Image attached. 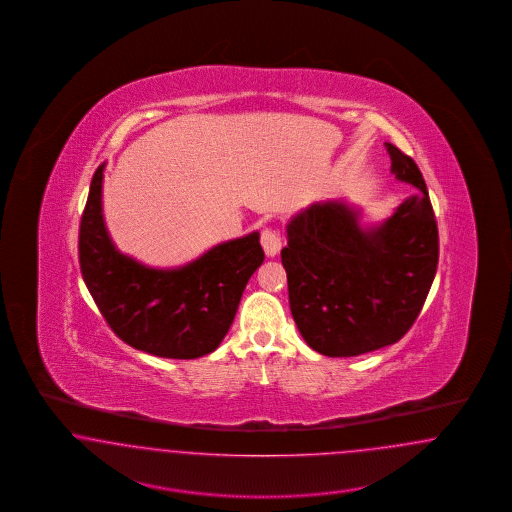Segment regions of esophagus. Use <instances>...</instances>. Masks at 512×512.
I'll return each mask as SVG.
<instances>
[{"label": "esophagus", "instance_id": "34e87169", "mask_svg": "<svg viewBox=\"0 0 512 512\" xmlns=\"http://www.w3.org/2000/svg\"><path fill=\"white\" fill-rule=\"evenodd\" d=\"M261 245H263L267 257H276L280 253V249H282L280 232L272 230V228H265L263 234H261Z\"/></svg>", "mask_w": 512, "mask_h": 512}]
</instances>
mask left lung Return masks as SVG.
Instances as JSON below:
<instances>
[{"label": "left lung", "mask_w": 512, "mask_h": 512, "mask_svg": "<svg viewBox=\"0 0 512 512\" xmlns=\"http://www.w3.org/2000/svg\"><path fill=\"white\" fill-rule=\"evenodd\" d=\"M386 147L395 178L416 188L391 217L363 224L359 207L328 199L286 226L292 317L307 345L326 357H357L401 340L436 276L438 224L424 178L409 155Z\"/></svg>", "instance_id": "8db88e82"}]
</instances>
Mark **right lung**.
<instances>
[{
    "mask_svg": "<svg viewBox=\"0 0 512 512\" xmlns=\"http://www.w3.org/2000/svg\"><path fill=\"white\" fill-rule=\"evenodd\" d=\"M101 163L80 220L78 255L88 292L111 330L163 359L213 353L234 322L242 293L263 265L259 232L213 245L174 268L147 267L113 244L103 219Z\"/></svg>",
    "mask_w": 512,
    "mask_h": 512,
    "instance_id": "obj_1",
    "label": "right lung"
}]
</instances>
